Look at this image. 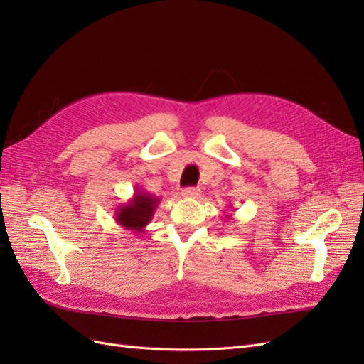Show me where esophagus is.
<instances>
[{"instance_id": "esophagus-1", "label": "esophagus", "mask_w": 364, "mask_h": 364, "mask_svg": "<svg viewBox=\"0 0 364 364\" xmlns=\"http://www.w3.org/2000/svg\"><path fill=\"white\" fill-rule=\"evenodd\" d=\"M183 197H188V199H196V197L200 196V190L199 188H185L182 191Z\"/></svg>"}]
</instances>
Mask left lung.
Segmentation results:
<instances>
[{
	"label": "left lung",
	"instance_id": "8db88e82",
	"mask_svg": "<svg viewBox=\"0 0 364 364\" xmlns=\"http://www.w3.org/2000/svg\"><path fill=\"white\" fill-rule=\"evenodd\" d=\"M225 218H226V220H230V214H226V215H225Z\"/></svg>",
	"mask_w": 364,
	"mask_h": 364
}]
</instances>
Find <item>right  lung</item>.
<instances>
[{
	"instance_id": "obj_1",
	"label": "right lung",
	"mask_w": 364,
	"mask_h": 364,
	"mask_svg": "<svg viewBox=\"0 0 364 364\" xmlns=\"http://www.w3.org/2000/svg\"><path fill=\"white\" fill-rule=\"evenodd\" d=\"M159 202L161 199L158 196L149 194L136 185L134 196L126 203L117 206L115 222L126 230H134L136 235L142 234L155 215Z\"/></svg>"
}]
</instances>
